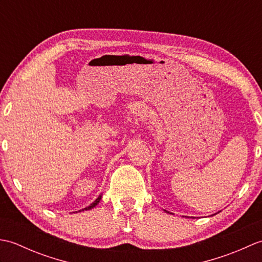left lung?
I'll return each mask as SVG.
<instances>
[{"mask_svg":"<svg viewBox=\"0 0 262 262\" xmlns=\"http://www.w3.org/2000/svg\"><path fill=\"white\" fill-rule=\"evenodd\" d=\"M165 211H166V210H165ZM166 213H169V211H166Z\"/></svg>","mask_w":262,"mask_h":262,"instance_id":"left-lung-1","label":"left lung"}]
</instances>
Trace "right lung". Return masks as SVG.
<instances>
[{
	"mask_svg": "<svg viewBox=\"0 0 262 262\" xmlns=\"http://www.w3.org/2000/svg\"><path fill=\"white\" fill-rule=\"evenodd\" d=\"M101 197H102V194H100V196L96 199V200H94V202L90 205V206H88V207H85V208H83L82 210L83 211H84V210H89V209H92L93 207H96V206L99 204V202H100V200H101ZM79 211H81V210H79Z\"/></svg>",
	"mask_w": 262,
	"mask_h": 262,
	"instance_id": "obj_1",
	"label": "right lung"
}]
</instances>
